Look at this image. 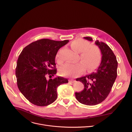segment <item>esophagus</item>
<instances>
[{
  "label": "esophagus",
  "mask_w": 132,
  "mask_h": 132,
  "mask_svg": "<svg viewBox=\"0 0 132 132\" xmlns=\"http://www.w3.org/2000/svg\"><path fill=\"white\" fill-rule=\"evenodd\" d=\"M70 81L71 82H74L76 81V80H74V79H70Z\"/></svg>",
  "instance_id": "esophagus-1"
}]
</instances>
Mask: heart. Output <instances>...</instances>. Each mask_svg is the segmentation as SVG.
Masks as SVG:
<instances>
[{
  "label": "heart",
  "mask_w": 132,
  "mask_h": 132,
  "mask_svg": "<svg viewBox=\"0 0 132 132\" xmlns=\"http://www.w3.org/2000/svg\"><path fill=\"white\" fill-rule=\"evenodd\" d=\"M89 42L82 39L73 40L70 44L71 48L80 53L79 59L81 62L76 63H67L61 68V73L63 76L76 77L85 70V67L88 71L96 69L100 64L102 54L99 47L95 45H89ZM56 60L62 62L59 53L56 55Z\"/></svg>",
  "instance_id": "heart-1"
}]
</instances>
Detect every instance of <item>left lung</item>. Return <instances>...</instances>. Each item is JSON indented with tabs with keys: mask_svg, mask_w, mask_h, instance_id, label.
I'll use <instances>...</instances> for the list:
<instances>
[{
	"mask_svg": "<svg viewBox=\"0 0 132 132\" xmlns=\"http://www.w3.org/2000/svg\"><path fill=\"white\" fill-rule=\"evenodd\" d=\"M84 38L92 41L91 37ZM95 44L99 47L102 59L101 64L95 72L76 79L84 85V89L75 93L77 100L87 105L100 103L109 95L117 77L118 62L117 57L110 47L102 42L96 41Z\"/></svg>",
	"mask_w": 132,
	"mask_h": 132,
	"instance_id": "8db88e82",
	"label": "left lung"
}]
</instances>
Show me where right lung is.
Wrapping results in <instances>:
<instances>
[{
  "mask_svg": "<svg viewBox=\"0 0 132 132\" xmlns=\"http://www.w3.org/2000/svg\"><path fill=\"white\" fill-rule=\"evenodd\" d=\"M68 40H39L25 47L19 56L15 68L18 87L25 98L37 106H46L57 97V87L68 82V79L56 77L47 80L46 76L56 72L55 56Z\"/></svg>",
  "mask_w": 132,
  "mask_h": 132,
  "instance_id": "right-lung-1",
  "label": "right lung"
}]
</instances>
